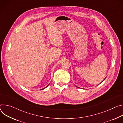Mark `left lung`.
Wrapping results in <instances>:
<instances>
[{"label": "left lung", "instance_id": "obj_1", "mask_svg": "<svg viewBox=\"0 0 123 123\" xmlns=\"http://www.w3.org/2000/svg\"><path fill=\"white\" fill-rule=\"evenodd\" d=\"M105 79H104V80H103V81H104V80H105ZM103 81H102V82H103ZM102 82H101V83H102Z\"/></svg>", "mask_w": 123, "mask_h": 123}]
</instances>
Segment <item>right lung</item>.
Instances as JSON below:
<instances>
[{"mask_svg":"<svg viewBox=\"0 0 123 123\" xmlns=\"http://www.w3.org/2000/svg\"><path fill=\"white\" fill-rule=\"evenodd\" d=\"M49 85H48V86H46V87H45V88H43V89H40V90H43V89H44V88H46V87H47V86H49Z\"/></svg>","mask_w":123,"mask_h":123,"instance_id":"add662e5","label":"right lung"}]
</instances>
